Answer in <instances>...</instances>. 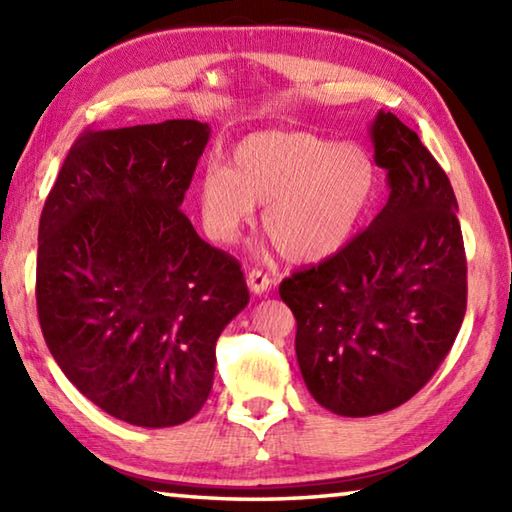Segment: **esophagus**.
<instances>
[{"label":"esophagus","instance_id":"34e87169","mask_svg":"<svg viewBox=\"0 0 512 512\" xmlns=\"http://www.w3.org/2000/svg\"><path fill=\"white\" fill-rule=\"evenodd\" d=\"M271 277H268L264 271H259V268H253V271H248V289L255 293V296H262L268 289H271Z\"/></svg>","mask_w":512,"mask_h":512}]
</instances>
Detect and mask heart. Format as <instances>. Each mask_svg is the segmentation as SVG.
Instances as JSON below:
<instances>
[{"instance_id": "1", "label": "heart", "mask_w": 512, "mask_h": 512, "mask_svg": "<svg viewBox=\"0 0 512 512\" xmlns=\"http://www.w3.org/2000/svg\"><path fill=\"white\" fill-rule=\"evenodd\" d=\"M375 189L377 167L363 146L305 131L248 135L232 149V167L207 162L196 183L214 241H235L264 203V230L291 262H316L348 244Z\"/></svg>"}]
</instances>
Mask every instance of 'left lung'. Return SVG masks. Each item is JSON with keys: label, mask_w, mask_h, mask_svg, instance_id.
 <instances>
[{"label": "left lung", "mask_w": 512, "mask_h": 512, "mask_svg": "<svg viewBox=\"0 0 512 512\" xmlns=\"http://www.w3.org/2000/svg\"><path fill=\"white\" fill-rule=\"evenodd\" d=\"M391 196L334 257L280 284L296 316L311 397L345 418L379 415L427 384L467 307V262L447 173L393 112L370 124Z\"/></svg>", "instance_id": "left-lung-1"}]
</instances>
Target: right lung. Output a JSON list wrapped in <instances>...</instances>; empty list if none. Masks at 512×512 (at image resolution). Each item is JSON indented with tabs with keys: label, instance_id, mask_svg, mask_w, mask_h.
<instances>
[{
	"label": "right lung",
	"instance_id": "1",
	"mask_svg": "<svg viewBox=\"0 0 512 512\" xmlns=\"http://www.w3.org/2000/svg\"><path fill=\"white\" fill-rule=\"evenodd\" d=\"M210 133L194 119L85 131L42 207L47 348L90 402L135 427L203 409L216 339L250 300L237 259L180 212Z\"/></svg>",
	"mask_w": 512,
	"mask_h": 512
}]
</instances>
